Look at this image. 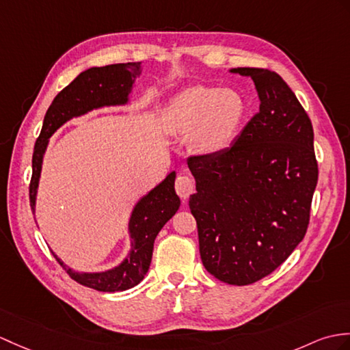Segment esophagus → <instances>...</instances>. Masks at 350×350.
I'll use <instances>...</instances> for the list:
<instances>
[{
  "mask_svg": "<svg viewBox=\"0 0 350 350\" xmlns=\"http://www.w3.org/2000/svg\"><path fill=\"white\" fill-rule=\"evenodd\" d=\"M193 189H195V183L192 177L178 176L176 178V192L180 198L188 200V197L193 192Z\"/></svg>",
  "mask_w": 350,
  "mask_h": 350,
  "instance_id": "34e87169",
  "label": "esophagus"
}]
</instances>
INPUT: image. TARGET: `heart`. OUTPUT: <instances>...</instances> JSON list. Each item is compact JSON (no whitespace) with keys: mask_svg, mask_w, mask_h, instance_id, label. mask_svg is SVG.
I'll return each mask as SVG.
<instances>
[{"mask_svg":"<svg viewBox=\"0 0 350 350\" xmlns=\"http://www.w3.org/2000/svg\"><path fill=\"white\" fill-rule=\"evenodd\" d=\"M246 116L247 105L239 91L195 85L168 103L164 124L173 134H191L192 148L210 155L232 144Z\"/></svg>","mask_w":350,"mask_h":350,"instance_id":"heart-1","label":"heart"}]
</instances>
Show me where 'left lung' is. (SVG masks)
I'll use <instances>...</instances> for the list:
<instances>
[{
	"mask_svg": "<svg viewBox=\"0 0 350 350\" xmlns=\"http://www.w3.org/2000/svg\"><path fill=\"white\" fill-rule=\"evenodd\" d=\"M230 72L254 80L259 111L230 148L188 159L197 182L189 208L202 265L243 286L273 273L304 239L318 162L312 122L285 80L265 68Z\"/></svg>",
	"mask_w": 350,
	"mask_h": 350,
	"instance_id": "8db88e82",
	"label": "left lung"
}]
</instances>
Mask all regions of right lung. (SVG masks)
Returning <instances> with one entry per match:
<instances>
[{
	"label": "right lung",
	"mask_w": 350,
	"mask_h": 350,
	"mask_svg": "<svg viewBox=\"0 0 350 350\" xmlns=\"http://www.w3.org/2000/svg\"><path fill=\"white\" fill-rule=\"evenodd\" d=\"M142 72V62L113 64L105 67H92L80 72L72 82L55 96L47 109L43 128L34 146L32 155V177L29 185V201L32 213H36V201L43 158L51 138L58 129L72 118H80L92 110L116 107L131 103V94L137 77ZM176 172L135 202L128 221L129 252L119 265L105 271L85 273L76 271L65 265L58 255L52 252L71 279L88 288L100 292H119L134 288L149 271L153 243L180 207V198L174 191Z\"/></svg>",
	"instance_id": "1"
}]
</instances>
